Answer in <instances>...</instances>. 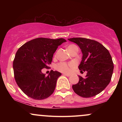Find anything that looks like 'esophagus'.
I'll return each mask as SVG.
<instances>
[{"mask_svg":"<svg viewBox=\"0 0 122 122\" xmlns=\"http://www.w3.org/2000/svg\"><path fill=\"white\" fill-rule=\"evenodd\" d=\"M62 75L64 76H67V77H69L70 76H71L69 74H66V73H63Z\"/></svg>","mask_w":122,"mask_h":122,"instance_id":"1","label":"esophagus"}]
</instances>
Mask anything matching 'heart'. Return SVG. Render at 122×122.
Listing matches in <instances>:
<instances>
[{
	"instance_id": "b5f03b06",
	"label": "heart",
	"mask_w": 122,
	"mask_h": 122,
	"mask_svg": "<svg viewBox=\"0 0 122 122\" xmlns=\"http://www.w3.org/2000/svg\"><path fill=\"white\" fill-rule=\"evenodd\" d=\"M73 46V45H69L68 47V50H69L70 48H71ZM74 66H75V64H73V63L67 64V63L64 62H61L58 63V64H57L56 66V68L58 71H60V72H61L69 73Z\"/></svg>"
}]
</instances>
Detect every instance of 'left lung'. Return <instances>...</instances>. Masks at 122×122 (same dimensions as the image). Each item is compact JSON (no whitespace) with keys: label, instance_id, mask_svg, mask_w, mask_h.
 Masks as SVG:
<instances>
[{"label":"left lung","instance_id":"obj_1","mask_svg":"<svg viewBox=\"0 0 122 122\" xmlns=\"http://www.w3.org/2000/svg\"><path fill=\"white\" fill-rule=\"evenodd\" d=\"M68 40L80 48L82 57L79 69L81 72H87L85 78L79 76V82L72 85L73 89L82 97L96 96L104 90L111 80L114 64L110 52L95 40L84 38Z\"/></svg>","mask_w":122,"mask_h":122}]
</instances>
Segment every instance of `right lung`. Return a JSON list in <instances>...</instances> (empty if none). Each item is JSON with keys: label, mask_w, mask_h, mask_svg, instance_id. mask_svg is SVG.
Returning a JSON list of instances; mask_svg holds the SVG:
<instances>
[{"label": "right lung", "mask_w": 122, "mask_h": 122, "mask_svg": "<svg viewBox=\"0 0 122 122\" xmlns=\"http://www.w3.org/2000/svg\"><path fill=\"white\" fill-rule=\"evenodd\" d=\"M66 41L64 38H38L25 43L16 51L13 61L14 77L29 97L42 100L53 93L61 73L51 70L46 76L42 69L48 68L57 47Z\"/></svg>", "instance_id": "1"}]
</instances>
